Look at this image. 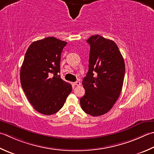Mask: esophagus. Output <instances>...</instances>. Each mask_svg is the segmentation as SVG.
<instances>
[{
	"instance_id": "1",
	"label": "esophagus",
	"mask_w": 154,
	"mask_h": 154,
	"mask_svg": "<svg viewBox=\"0 0 154 154\" xmlns=\"http://www.w3.org/2000/svg\"><path fill=\"white\" fill-rule=\"evenodd\" d=\"M74 85H76V86H79V85H81L80 81H76V82L74 83Z\"/></svg>"
}]
</instances>
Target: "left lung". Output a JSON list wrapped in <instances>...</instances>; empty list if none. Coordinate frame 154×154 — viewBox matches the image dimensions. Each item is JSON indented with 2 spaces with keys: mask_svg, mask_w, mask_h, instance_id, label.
Masks as SVG:
<instances>
[{
  "mask_svg": "<svg viewBox=\"0 0 154 154\" xmlns=\"http://www.w3.org/2000/svg\"><path fill=\"white\" fill-rule=\"evenodd\" d=\"M89 70L82 84L85 95L80 99L82 109L92 116L107 113L121 93L125 63L116 43L100 35L90 37Z\"/></svg>",
  "mask_w": 154,
  "mask_h": 154,
  "instance_id": "left-lung-1",
  "label": "left lung"
}]
</instances>
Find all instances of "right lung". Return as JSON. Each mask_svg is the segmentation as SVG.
<instances>
[{
  "instance_id": "obj_1",
  "label": "right lung",
  "mask_w": 154,
  "mask_h": 154,
  "mask_svg": "<svg viewBox=\"0 0 154 154\" xmlns=\"http://www.w3.org/2000/svg\"><path fill=\"white\" fill-rule=\"evenodd\" d=\"M67 42L53 37L33 42L20 68L21 85L34 109L49 116L61 109L72 91L60 75V62Z\"/></svg>"
}]
</instances>
